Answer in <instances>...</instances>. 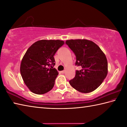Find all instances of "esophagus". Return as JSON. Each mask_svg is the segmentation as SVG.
<instances>
[{
	"instance_id": "esophagus-1",
	"label": "esophagus",
	"mask_w": 127,
	"mask_h": 127,
	"mask_svg": "<svg viewBox=\"0 0 127 127\" xmlns=\"http://www.w3.org/2000/svg\"><path fill=\"white\" fill-rule=\"evenodd\" d=\"M61 73H62V74H64V73H65V70H63V71H61Z\"/></svg>"
}]
</instances>
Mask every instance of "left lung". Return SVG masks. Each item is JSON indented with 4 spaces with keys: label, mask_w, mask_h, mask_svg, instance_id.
<instances>
[{
    "label": "left lung",
    "mask_w": 127,
    "mask_h": 127,
    "mask_svg": "<svg viewBox=\"0 0 127 127\" xmlns=\"http://www.w3.org/2000/svg\"><path fill=\"white\" fill-rule=\"evenodd\" d=\"M65 43L76 57L75 65L81 67L69 81L70 85L80 93H89L100 86L107 75L106 57L100 47L87 39H70Z\"/></svg>",
    "instance_id": "left-lung-1"
}]
</instances>
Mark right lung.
I'll return each mask as SVG.
<instances>
[{"mask_svg":"<svg viewBox=\"0 0 127 127\" xmlns=\"http://www.w3.org/2000/svg\"><path fill=\"white\" fill-rule=\"evenodd\" d=\"M64 44L61 40L38 41L29 47L22 59L20 73L26 85L38 95L51 90L58 73L54 56Z\"/></svg>","mask_w":127,"mask_h":127,"instance_id":"obj_1","label":"right lung"}]
</instances>
